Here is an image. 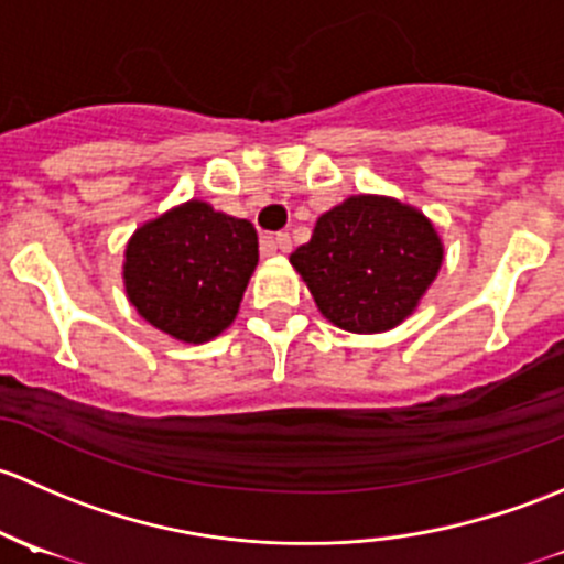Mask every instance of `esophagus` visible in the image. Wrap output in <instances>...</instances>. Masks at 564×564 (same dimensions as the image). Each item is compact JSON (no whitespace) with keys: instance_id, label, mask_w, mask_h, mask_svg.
Returning a JSON list of instances; mask_svg holds the SVG:
<instances>
[{"instance_id":"obj_1","label":"esophagus","mask_w":564,"mask_h":564,"mask_svg":"<svg viewBox=\"0 0 564 564\" xmlns=\"http://www.w3.org/2000/svg\"><path fill=\"white\" fill-rule=\"evenodd\" d=\"M271 247H274V252L280 249V252H290L293 249V239H290V234H276L274 239H271Z\"/></svg>"}]
</instances>
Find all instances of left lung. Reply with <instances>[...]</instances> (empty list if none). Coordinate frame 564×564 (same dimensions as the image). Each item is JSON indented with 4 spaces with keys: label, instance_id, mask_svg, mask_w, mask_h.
I'll return each instance as SVG.
<instances>
[{
    "label": "left lung",
    "instance_id": "left-lung-1",
    "mask_svg": "<svg viewBox=\"0 0 564 564\" xmlns=\"http://www.w3.org/2000/svg\"><path fill=\"white\" fill-rule=\"evenodd\" d=\"M445 247L421 208L388 195H350L317 217L290 263L317 310L350 334H382L417 310Z\"/></svg>",
    "mask_w": 564,
    "mask_h": 564
}]
</instances>
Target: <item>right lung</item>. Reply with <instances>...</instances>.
I'll use <instances>...</instances> for the list:
<instances>
[{
	"mask_svg": "<svg viewBox=\"0 0 564 564\" xmlns=\"http://www.w3.org/2000/svg\"><path fill=\"white\" fill-rule=\"evenodd\" d=\"M254 265V225L193 197L130 236L121 280L149 325L184 345H203L236 321Z\"/></svg>",
	"mask_w": 564,
	"mask_h": 564,
	"instance_id": "1",
	"label": "right lung"
}]
</instances>
